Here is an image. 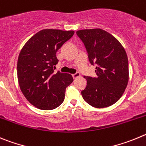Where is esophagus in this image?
<instances>
[{
  "label": "esophagus",
  "instance_id": "obj_1",
  "mask_svg": "<svg viewBox=\"0 0 146 146\" xmlns=\"http://www.w3.org/2000/svg\"><path fill=\"white\" fill-rule=\"evenodd\" d=\"M72 76H73V78H75V79H76V78H78V77H80V76H81V75H80V73H78V72H77V73H74V74H73V75H72Z\"/></svg>",
  "mask_w": 146,
  "mask_h": 146
}]
</instances>
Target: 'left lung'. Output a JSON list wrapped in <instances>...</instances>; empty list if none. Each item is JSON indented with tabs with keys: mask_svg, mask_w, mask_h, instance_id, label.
Returning <instances> with one entry per match:
<instances>
[{
	"mask_svg": "<svg viewBox=\"0 0 146 146\" xmlns=\"http://www.w3.org/2000/svg\"><path fill=\"white\" fill-rule=\"evenodd\" d=\"M76 35L84 44L89 62L96 65L95 77L84 76L87 84L81 91L83 98L94 108L112 106L120 99L128 84V58L124 47L101 29L81 30Z\"/></svg>",
	"mask_w": 146,
	"mask_h": 146,
	"instance_id": "obj_1",
	"label": "left lung"
}]
</instances>
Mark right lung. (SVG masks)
Wrapping results in <instances>:
<instances>
[{
	"mask_svg": "<svg viewBox=\"0 0 146 146\" xmlns=\"http://www.w3.org/2000/svg\"><path fill=\"white\" fill-rule=\"evenodd\" d=\"M74 31L45 29L29 39L22 48L17 62V77L21 91L33 106L52 110L63 102L65 89L73 82L70 74L54 73L59 60L57 50Z\"/></svg>",
	"mask_w": 146,
	"mask_h": 146,
	"instance_id": "1",
	"label": "right lung"
}]
</instances>
